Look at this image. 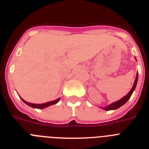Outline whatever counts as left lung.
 Instances as JSON below:
<instances>
[{
  "label": "left lung",
  "instance_id": "1",
  "mask_svg": "<svg viewBox=\"0 0 149 149\" xmlns=\"http://www.w3.org/2000/svg\"><path fill=\"white\" fill-rule=\"evenodd\" d=\"M137 81H138V72L137 74H136V79H135V81H134V86H133L132 89L130 90V92H129L128 93H127V95H126L125 97H123L122 98H121L120 100H119V101H116V102H114V103L108 105V106L105 107H102V109L104 110H116V109L119 108L120 107H122V105H124L127 102V101L129 100V98H131V95H132L133 92L134 91V89H135V88H136V84H137Z\"/></svg>",
  "mask_w": 149,
  "mask_h": 149
}]
</instances>
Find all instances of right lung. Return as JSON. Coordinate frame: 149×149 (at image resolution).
Returning a JSON list of instances; mask_svg holds the SVG:
<instances>
[{
    "mask_svg": "<svg viewBox=\"0 0 149 149\" xmlns=\"http://www.w3.org/2000/svg\"><path fill=\"white\" fill-rule=\"evenodd\" d=\"M22 101L24 102V103L26 104H27L28 106L31 107H33V108H37V109H44L45 108V107H49L51 106V105H53V104H56L57 102H59L60 100V98H57V99L54 100V101H48V102H47V103H44V104H32V103H29V102H27V101H24V99H22Z\"/></svg>",
    "mask_w": 149,
    "mask_h": 149,
    "instance_id": "right-lung-1",
    "label": "right lung"
}]
</instances>
